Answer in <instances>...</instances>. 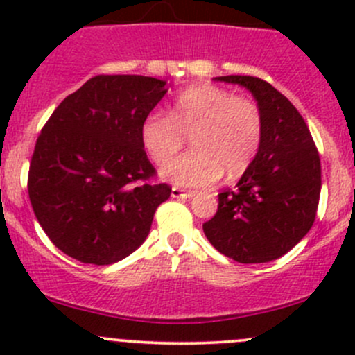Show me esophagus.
I'll return each instance as SVG.
<instances>
[{"mask_svg": "<svg viewBox=\"0 0 355 355\" xmlns=\"http://www.w3.org/2000/svg\"><path fill=\"white\" fill-rule=\"evenodd\" d=\"M194 194H196L194 191H184V189L180 187L171 189V198L175 199H191Z\"/></svg>", "mask_w": 355, "mask_h": 355, "instance_id": "esophagus-1", "label": "esophagus"}]
</instances>
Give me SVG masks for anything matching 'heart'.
I'll use <instances>...</instances> for the list:
<instances>
[{
  "instance_id": "heart-1",
  "label": "heart",
  "mask_w": 355,
  "mask_h": 355,
  "mask_svg": "<svg viewBox=\"0 0 355 355\" xmlns=\"http://www.w3.org/2000/svg\"><path fill=\"white\" fill-rule=\"evenodd\" d=\"M263 114L250 99L214 85L182 91L170 114L155 110L141 125V141L156 164H164L183 147L193 151L161 170L164 180L180 187H207L245 173L263 144Z\"/></svg>"
}]
</instances>
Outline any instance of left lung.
I'll use <instances>...</instances> for the list:
<instances>
[{"instance_id": "1", "label": "left lung", "mask_w": 355, "mask_h": 355, "mask_svg": "<svg viewBox=\"0 0 355 355\" xmlns=\"http://www.w3.org/2000/svg\"><path fill=\"white\" fill-rule=\"evenodd\" d=\"M214 80L252 92L263 114V144L235 191L218 194L202 225L207 241L237 263H270L299 244L316 220L321 161L295 106L266 80L227 75Z\"/></svg>"}]
</instances>
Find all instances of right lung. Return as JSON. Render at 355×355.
I'll return each instance as SVG.
<instances>
[{
  "label": "right lung",
  "instance_id": "1",
  "mask_svg": "<svg viewBox=\"0 0 355 355\" xmlns=\"http://www.w3.org/2000/svg\"><path fill=\"white\" fill-rule=\"evenodd\" d=\"M166 82L96 75L53 111L35 142L28 198L49 241L80 263L113 264L148 237L171 187L141 141Z\"/></svg>",
  "mask_w": 355,
  "mask_h": 355
}]
</instances>
